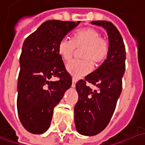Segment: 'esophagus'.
Segmentation results:
<instances>
[{
    "instance_id": "1",
    "label": "esophagus",
    "mask_w": 145,
    "mask_h": 145,
    "mask_svg": "<svg viewBox=\"0 0 145 145\" xmlns=\"http://www.w3.org/2000/svg\"><path fill=\"white\" fill-rule=\"evenodd\" d=\"M77 82V78L73 77L72 78V87H75V84Z\"/></svg>"
}]
</instances>
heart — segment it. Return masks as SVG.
Instances as JSON below:
<instances>
[{
    "instance_id": "b5f03b06",
    "label": "heart",
    "mask_w": 145,
    "mask_h": 145,
    "mask_svg": "<svg viewBox=\"0 0 145 145\" xmlns=\"http://www.w3.org/2000/svg\"><path fill=\"white\" fill-rule=\"evenodd\" d=\"M80 50L81 59H76L67 65L71 74L80 77L91 72L94 62L98 65L106 59L110 51L109 41L98 29L88 27L76 31L72 39L63 38L58 43V53L65 62L71 61L76 49Z\"/></svg>"
}]
</instances>
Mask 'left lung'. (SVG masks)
<instances>
[{"mask_svg":"<svg viewBox=\"0 0 145 145\" xmlns=\"http://www.w3.org/2000/svg\"><path fill=\"white\" fill-rule=\"evenodd\" d=\"M92 24L106 29L110 51L105 61L96 71L75 84L79 99L74 106V123L80 134L89 136L103 131L110 122L122 90L125 70V47L116 27L112 22L104 20ZM88 82L99 89L93 91Z\"/></svg>","mask_w":145,"mask_h":145,"instance_id":"left-lung-1","label":"left lung"}]
</instances>
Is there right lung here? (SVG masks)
I'll list each match as a JSON object with an SVG mask.
<instances>
[{
	"label": "right lung",
	"instance_id": "1",
	"mask_svg": "<svg viewBox=\"0 0 145 145\" xmlns=\"http://www.w3.org/2000/svg\"><path fill=\"white\" fill-rule=\"evenodd\" d=\"M80 21L48 20L27 37L20 57L17 110L23 126L42 134L53 109L72 84V77L58 53V43ZM57 78L54 81L52 79Z\"/></svg>",
	"mask_w": 145,
	"mask_h": 145
}]
</instances>
